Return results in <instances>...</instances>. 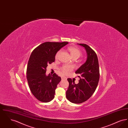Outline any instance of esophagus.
I'll list each match as a JSON object with an SVG mask.
<instances>
[{"label":"esophagus","instance_id":"1","mask_svg":"<svg viewBox=\"0 0 128 128\" xmlns=\"http://www.w3.org/2000/svg\"><path fill=\"white\" fill-rule=\"evenodd\" d=\"M61 79H62V80H67V78L65 77H64V76H62Z\"/></svg>","mask_w":128,"mask_h":128}]
</instances>
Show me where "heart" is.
I'll return each mask as SVG.
<instances>
[{"instance_id": "obj_1", "label": "heart", "mask_w": 128, "mask_h": 128, "mask_svg": "<svg viewBox=\"0 0 128 128\" xmlns=\"http://www.w3.org/2000/svg\"><path fill=\"white\" fill-rule=\"evenodd\" d=\"M68 50L70 52V55L73 58L78 59L82 55V51L77 47L70 46L68 48ZM61 52V50H60L56 53L55 55L56 60H58L59 58ZM72 70L73 67L68 65H65L61 67V72L64 74H67L72 72Z\"/></svg>"}]
</instances>
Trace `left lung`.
Listing matches in <instances>:
<instances>
[{"mask_svg": "<svg viewBox=\"0 0 128 128\" xmlns=\"http://www.w3.org/2000/svg\"><path fill=\"white\" fill-rule=\"evenodd\" d=\"M85 48L87 60L75 72L79 74L80 80L78 84L68 78L69 82L66 92V98L72 103L80 104L87 101L94 93L99 80V68L98 56L96 52L88 45L78 44Z\"/></svg>", "mask_w": 128, "mask_h": 128, "instance_id": "obj_1", "label": "left lung"}]
</instances>
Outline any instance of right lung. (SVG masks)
<instances>
[{
	"label": "right lung",
	"mask_w": 128,
	"mask_h": 128,
	"mask_svg": "<svg viewBox=\"0 0 128 128\" xmlns=\"http://www.w3.org/2000/svg\"><path fill=\"white\" fill-rule=\"evenodd\" d=\"M68 42L43 43L32 52L27 68V79L30 91L39 101L47 103L55 97V90L61 80L56 73L46 76V67L54 62L55 55Z\"/></svg>",
	"instance_id": "obj_1"
}]
</instances>
